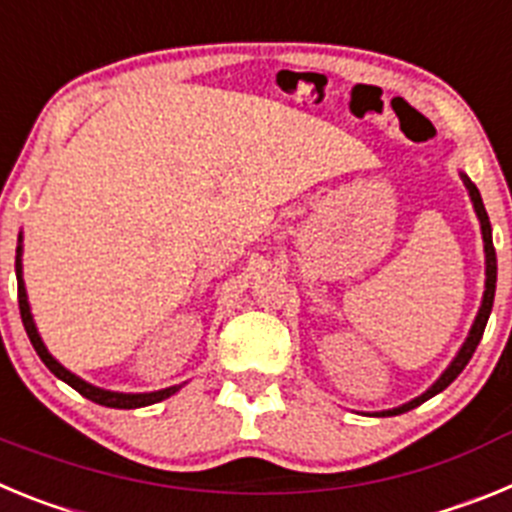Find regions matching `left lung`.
<instances>
[{"label":"left lung","mask_w":512,"mask_h":512,"mask_svg":"<svg viewBox=\"0 0 512 512\" xmlns=\"http://www.w3.org/2000/svg\"><path fill=\"white\" fill-rule=\"evenodd\" d=\"M459 176H461V182H464V187H467L474 212H477L479 230H482V243H485V295H482V305H479L477 318H474L472 328H469V336L464 338V343H461V348L456 351L454 359H451V364L443 369L441 377H438L436 382H433L431 387L423 392V395L413 397V400L405 402V405H397V408H392V410H379V413H374V415H379V418H390V415L408 413V410L418 408V405H423L425 400H431V397H436L438 392L446 390V387H449V384L454 382L461 372H464V366H467L469 359H472L474 348H477L479 341H482L485 325H487V320H490L492 302H495V284H497V256H495V246H492V225H490V217H487L485 202H482V197H479V189L474 187L472 179H469L464 171H459Z\"/></svg>","instance_id":"1"}]
</instances>
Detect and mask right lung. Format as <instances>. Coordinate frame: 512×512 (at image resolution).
I'll return each mask as SVG.
<instances>
[{
    "mask_svg": "<svg viewBox=\"0 0 512 512\" xmlns=\"http://www.w3.org/2000/svg\"><path fill=\"white\" fill-rule=\"evenodd\" d=\"M15 271H17V300H20V315H22V325L27 330V338L33 343V348L38 351L40 361H43L53 374H56L61 382H66L69 387H74L79 395H84L87 400L97 402V405H104V408H120V410H130V408H146V405H153V402H161L166 397H171L174 392L182 390V384H174V387H166V390H156V392H115V390H102V387H94L89 384L87 379L76 377L74 372H69L56 356L45 348L43 338L38 333V325L33 320V312H30V302H27V289H25V279H22V233H20V243H17V256H15Z\"/></svg>",
    "mask_w": 512,
    "mask_h": 512,
    "instance_id": "add662e5",
    "label": "right lung"
}]
</instances>
